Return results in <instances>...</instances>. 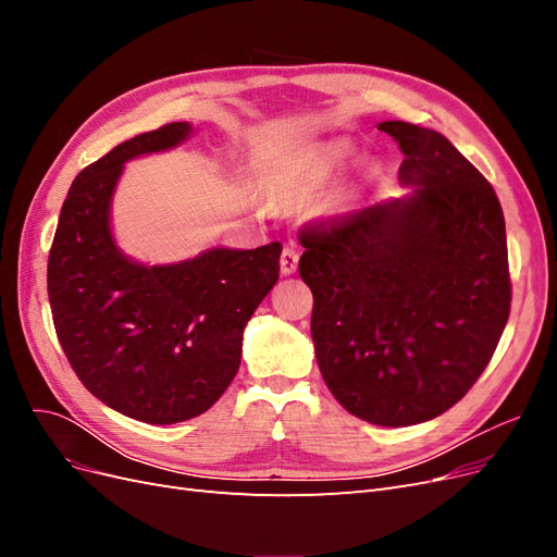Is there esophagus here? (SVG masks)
<instances>
[{
	"label": "esophagus",
	"mask_w": 557,
	"mask_h": 557,
	"mask_svg": "<svg viewBox=\"0 0 557 557\" xmlns=\"http://www.w3.org/2000/svg\"><path fill=\"white\" fill-rule=\"evenodd\" d=\"M297 262H299V252L295 246H285L281 252V274L290 276L297 272Z\"/></svg>",
	"instance_id": "esophagus-1"
}]
</instances>
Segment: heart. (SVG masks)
Listing matches in <instances>:
<instances>
[{"instance_id": "1", "label": "heart", "mask_w": 557, "mask_h": 557, "mask_svg": "<svg viewBox=\"0 0 557 557\" xmlns=\"http://www.w3.org/2000/svg\"><path fill=\"white\" fill-rule=\"evenodd\" d=\"M352 156V144L334 141L315 153L305 158H295L283 166L276 176V197L288 205L307 201L325 188L332 174L346 164Z\"/></svg>"}]
</instances>
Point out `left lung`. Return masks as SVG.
Instances as JSON below:
<instances>
[{"label": "left lung", "instance_id": "1", "mask_svg": "<svg viewBox=\"0 0 557 557\" xmlns=\"http://www.w3.org/2000/svg\"><path fill=\"white\" fill-rule=\"evenodd\" d=\"M404 153L399 199L305 227L299 276L330 393L367 423L407 428L460 401L511 309L493 185L444 134L385 121Z\"/></svg>", "mask_w": 557, "mask_h": 557}]
</instances>
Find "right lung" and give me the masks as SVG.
Wrapping results in <instances>:
<instances>
[{
  "mask_svg": "<svg viewBox=\"0 0 557 557\" xmlns=\"http://www.w3.org/2000/svg\"><path fill=\"white\" fill-rule=\"evenodd\" d=\"M190 134V123H170L86 166L66 193L48 256L50 311L76 376L113 411L150 425L213 407L239 372L246 323L278 281V242L153 267L117 248L111 201L125 162Z\"/></svg>",
  "mask_w": 557,
  "mask_h": 557,
  "instance_id": "1",
  "label": "right lung"
}]
</instances>
